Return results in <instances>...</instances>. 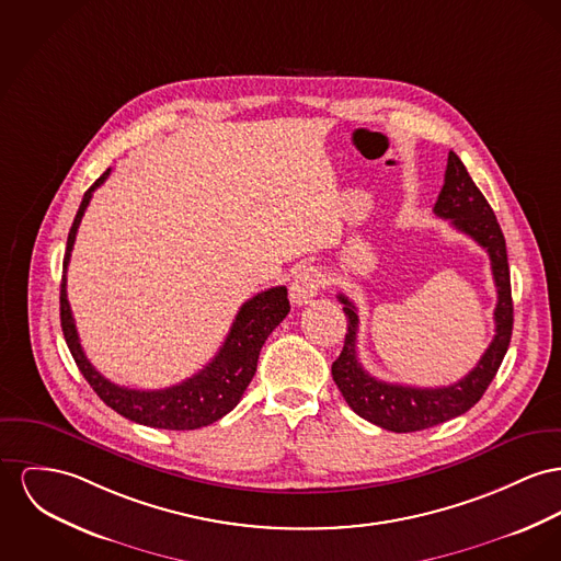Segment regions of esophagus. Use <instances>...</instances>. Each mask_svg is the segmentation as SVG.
I'll return each instance as SVG.
<instances>
[{
  "instance_id": "1",
  "label": "esophagus",
  "mask_w": 561,
  "mask_h": 561,
  "mask_svg": "<svg viewBox=\"0 0 561 561\" xmlns=\"http://www.w3.org/2000/svg\"><path fill=\"white\" fill-rule=\"evenodd\" d=\"M321 285H323L321 274H319L312 265L299 267L298 272H296V276H294L291 289H289V291H291V301L298 304V306H304V304L312 301V299L317 298Z\"/></svg>"
}]
</instances>
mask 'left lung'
I'll return each instance as SVG.
<instances>
[{"label":"left lung","instance_id":"left-lung-1","mask_svg":"<svg viewBox=\"0 0 561 561\" xmlns=\"http://www.w3.org/2000/svg\"><path fill=\"white\" fill-rule=\"evenodd\" d=\"M434 215L448 219L455 229L470 236L485 249L497 289V304L493 310L495 336L479 364L461 380L448 387H411L385 382L370 376L357 359V310L346 296H337L344 304L342 310L348 317V328L342 353L332 364L334 382L346 404L362 419L398 434L427 430L470 411L483 398L513 336V298L506 240L485 195L474 185L466 165L453 150L448 152L445 185L434 204Z\"/></svg>","mask_w":561,"mask_h":561}]
</instances>
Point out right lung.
Segmentation results:
<instances>
[{
	"label": "right lung",
	"instance_id": "right-lung-1",
	"mask_svg": "<svg viewBox=\"0 0 561 561\" xmlns=\"http://www.w3.org/2000/svg\"><path fill=\"white\" fill-rule=\"evenodd\" d=\"M111 176V168L84 193L80 208L76 213L75 224L68 233V249L64 257V278H61V330L68 342V348L75 357L78 370L93 387V391L104 400L106 407L123 414L129 421L149 425L157 430H197L219 421L227 412L233 411L242 400L249 382L257 370V359L263 342L274 332L276 325L289 314L291 306L287 299V287H272L244 301L238 310L231 330L225 337L224 346L197 374L187 380L172 385L168 389L140 391L114 385L98 373L87 359L80 337L76 332L75 317L70 310L66 291V270L72 255L76 231L82 221V215L93 197V191L104 185Z\"/></svg>",
	"mask_w": 561,
	"mask_h": 561
}]
</instances>
